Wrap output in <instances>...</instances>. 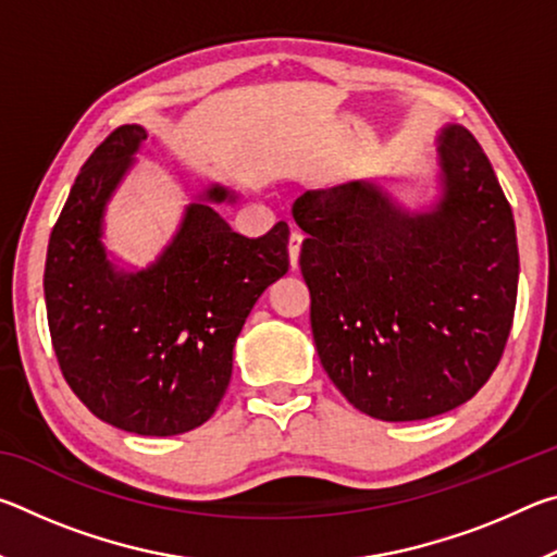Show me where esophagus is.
Listing matches in <instances>:
<instances>
[{
  "mask_svg": "<svg viewBox=\"0 0 557 557\" xmlns=\"http://www.w3.org/2000/svg\"><path fill=\"white\" fill-rule=\"evenodd\" d=\"M287 250H289V265H292V270H295L299 262V250H301V233H297V231L289 233Z\"/></svg>",
  "mask_w": 557,
  "mask_h": 557,
  "instance_id": "obj_1",
  "label": "esophagus"
}]
</instances>
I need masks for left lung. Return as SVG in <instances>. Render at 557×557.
Returning a JSON list of instances; mask_svg holds the SVG:
<instances>
[{"label":"left lung","instance_id":"obj_1","mask_svg":"<svg viewBox=\"0 0 557 557\" xmlns=\"http://www.w3.org/2000/svg\"><path fill=\"white\" fill-rule=\"evenodd\" d=\"M442 196L410 213L388 188L305 191L299 268L312 334L344 398L385 422L428 420L474 398L502 361L518 292L511 206L461 125L437 139Z\"/></svg>","mask_w":557,"mask_h":557}]
</instances>
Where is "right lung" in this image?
Returning a JSON list of instances; mask_svg holds the SVG:
<instances>
[{
	"instance_id": "1",
	"label": "right lung",
	"mask_w": 557,
	"mask_h": 557,
	"mask_svg": "<svg viewBox=\"0 0 557 557\" xmlns=\"http://www.w3.org/2000/svg\"><path fill=\"white\" fill-rule=\"evenodd\" d=\"M145 139L139 125H122L83 164L53 225L44 295L55 358L81 403L112 428L169 437L219 408L245 319L289 268V228L233 233L213 203L235 194L215 184L186 206L154 265L115 270L102 213Z\"/></svg>"
}]
</instances>
